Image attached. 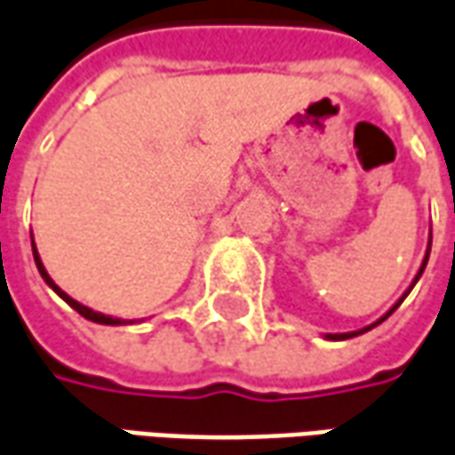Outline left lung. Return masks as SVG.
Listing matches in <instances>:
<instances>
[{"label":"left lung","mask_w":455,"mask_h":455,"mask_svg":"<svg viewBox=\"0 0 455 455\" xmlns=\"http://www.w3.org/2000/svg\"><path fill=\"white\" fill-rule=\"evenodd\" d=\"M428 253H431V236H428V249H426V256H423V264H421V268H419V274H416V276H413V281H411V286H409V289H406V293H403V296H401V299H398L396 304L391 306V308H388V311H386V314H383V316L379 318V321H376V323H371V326H366V329H358V331H348V333H323V339H329V341H346V339H354V336H361V333L371 331V329H373V326H379V323H381V321H386V318L391 316V314H394V311H396L398 306H401V301H403V299H406V296H409L411 289H413V286H416V281L421 279L423 268H426V264H428Z\"/></svg>","instance_id":"obj_1"}]
</instances>
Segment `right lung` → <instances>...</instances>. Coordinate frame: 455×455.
Here are the masks:
<instances>
[{
  "mask_svg": "<svg viewBox=\"0 0 455 455\" xmlns=\"http://www.w3.org/2000/svg\"><path fill=\"white\" fill-rule=\"evenodd\" d=\"M32 251H34V261H36V268H39V274H42V279H44L46 286L57 293L59 299H64L67 304L72 306L74 311H79V314H82L84 318L94 321V323H104V326H124V323H134V321H129V318H114V316H107V314H101V311H94V308H89V306L79 304V301H76V299H72V296H69L67 291H61L57 283H54V279L46 274L44 264H42V256H39V251H36V243H34V239H32Z\"/></svg>",
  "mask_w": 455,
  "mask_h": 455,
  "instance_id": "1",
  "label": "right lung"
}]
</instances>
